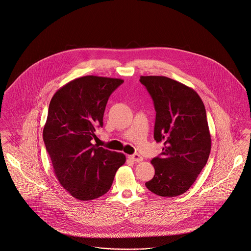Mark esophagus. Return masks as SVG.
<instances>
[{
	"label": "esophagus",
	"mask_w": 251,
	"mask_h": 251,
	"mask_svg": "<svg viewBox=\"0 0 251 251\" xmlns=\"http://www.w3.org/2000/svg\"><path fill=\"white\" fill-rule=\"evenodd\" d=\"M129 158L135 163H140L141 161H143V157L139 154H133V155L129 156Z\"/></svg>",
	"instance_id": "34e87169"
}]
</instances>
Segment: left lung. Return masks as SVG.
<instances>
[{"instance_id": "1", "label": "left lung", "mask_w": 251, "mask_h": 251, "mask_svg": "<svg viewBox=\"0 0 251 251\" xmlns=\"http://www.w3.org/2000/svg\"><path fill=\"white\" fill-rule=\"evenodd\" d=\"M156 111L154 139L163 142L160 156L151 160L154 177L146 182L160 197L187 191L205 167L211 151L206 110L191 87L165 76H141Z\"/></svg>"}]
</instances>
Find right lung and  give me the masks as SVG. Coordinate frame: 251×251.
Returning a JSON list of instances; mask_svg holds the SVG:
<instances>
[{"mask_svg":"<svg viewBox=\"0 0 251 251\" xmlns=\"http://www.w3.org/2000/svg\"><path fill=\"white\" fill-rule=\"evenodd\" d=\"M124 81L87 75L58 89L50 100L43 140L60 184L79 201L106 194L123 153L92 144L103 125L108 99Z\"/></svg>","mask_w":251,"mask_h":251,"instance_id":"1","label":"right lung"}]
</instances>
